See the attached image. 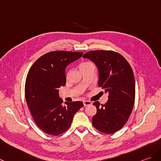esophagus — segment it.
Masks as SVG:
<instances>
[{
    "instance_id": "obj_1",
    "label": "esophagus",
    "mask_w": 161,
    "mask_h": 161,
    "mask_svg": "<svg viewBox=\"0 0 161 161\" xmlns=\"http://www.w3.org/2000/svg\"><path fill=\"white\" fill-rule=\"evenodd\" d=\"M83 103H84V106H90V105H91V104H92V102H90V101H84Z\"/></svg>"
}]
</instances>
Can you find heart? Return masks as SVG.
Instances as JSON below:
<instances>
[{
    "label": "heart",
    "instance_id": "obj_1",
    "mask_svg": "<svg viewBox=\"0 0 161 161\" xmlns=\"http://www.w3.org/2000/svg\"><path fill=\"white\" fill-rule=\"evenodd\" d=\"M83 64H84V63H83Z\"/></svg>",
    "mask_w": 161,
    "mask_h": 161
}]
</instances>
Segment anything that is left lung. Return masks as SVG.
Listing matches in <instances>:
<instances>
[{
    "mask_svg": "<svg viewBox=\"0 0 161 161\" xmlns=\"http://www.w3.org/2000/svg\"><path fill=\"white\" fill-rule=\"evenodd\" d=\"M99 71L98 85L108 93L107 102L93 103L97 113L92 125L99 131L113 134L121 129L131 114L135 100V80L132 69L123 56L113 51H92L85 53Z\"/></svg>",
    "mask_w": 161,
    "mask_h": 161,
    "instance_id": "left-lung-1",
    "label": "left lung"
}]
</instances>
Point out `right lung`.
<instances>
[{"label": "right lung", "instance_id": "right-lung-1", "mask_svg": "<svg viewBox=\"0 0 161 161\" xmlns=\"http://www.w3.org/2000/svg\"><path fill=\"white\" fill-rule=\"evenodd\" d=\"M83 52L52 51L43 55L30 68L25 82V98L36 125L44 132L58 135L68 130L81 102H65L59 97L66 84L65 70Z\"/></svg>", "mask_w": 161, "mask_h": 161}]
</instances>
